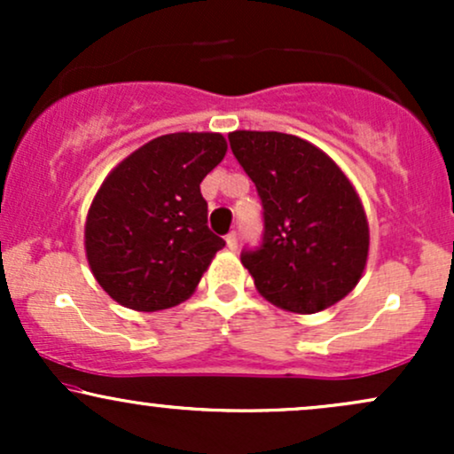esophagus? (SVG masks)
<instances>
[{"mask_svg": "<svg viewBox=\"0 0 454 454\" xmlns=\"http://www.w3.org/2000/svg\"><path fill=\"white\" fill-rule=\"evenodd\" d=\"M226 247L232 249V252L239 247V234L234 232V231L226 234Z\"/></svg>", "mask_w": 454, "mask_h": 454, "instance_id": "1", "label": "esophagus"}]
</instances>
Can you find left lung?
<instances>
[{
	"mask_svg": "<svg viewBox=\"0 0 454 454\" xmlns=\"http://www.w3.org/2000/svg\"><path fill=\"white\" fill-rule=\"evenodd\" d=\"M262 202V241L241 262L264 299L294 314L341 301L361 279L369 226L348 176L307 140L281 132L228 134Z\"/></svg>",
	"mask_w": 454,
	"mask_h": 454,
	"instance_id": "1",
	"label": "left lung"
}]
</instances>
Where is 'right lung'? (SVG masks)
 I'll return each mask as SVG.
<instances>
[{
	"instance_id": "1",
	"label": "right lung",
	"mask_w": 454,
	"mask_h": 454,
	"mask_svg": "<svg viewBox=\"0 0 454 454\" xmlns=\"http://www.w3.org/2000/svg\"><path fill=\"white\" fill-rule=\"evenodd\" d=\"M215 132L153 138L104 179L85 223L93 278L137 311L179 305L226 245L207 226L200 184L226 155Z\"/></svg>"
}]
</instances>
